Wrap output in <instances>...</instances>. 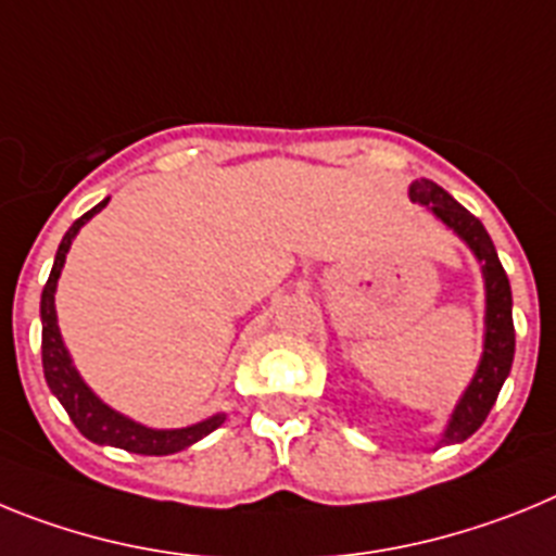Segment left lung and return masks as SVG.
Returning <instances> with one entry per match:
<instances>
[{
    "label": "left lung",
    "mask_w": 556,
    "mask_h": 556,
    "mask_svg": "<svg viewBox=\"0 0 556 556\" xmlns=\"http://www.w3.org/2000/svg\"><path fill=\"white\" fill-rule=\"evenodd\" d=\"M408 198L414 204L431 210L458 240H465L472 257L481 263V277H484V346H481V361L476 366V375L467 383L465 394L458 397L451 419H447L439 445H458L467 437L479 431L490 408L498 400L501 386L509 378L511 358H515V325H511V288L506 279L504 265L498 260V251L492 245L484 224L476 215L458 204L451 192H445L428 178H417L408 187Z\"/></svg>",
    "instance_id": "1"
}]
</instances>
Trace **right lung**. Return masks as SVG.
<instances>
[{"label": "right lung", "mask_w": 556, "mask_h": 556, "mask_svg": "<svg viewBox=\"0 0 556 556\" xmlns=\"http://www.w3.org/2000/svg\"><path fill=\"white\" fill-rule=\"evenodd\" d=\"M105 204H109V198L100 201L98 206H91L86 215H80L70 226L61 245H58L50 279H47L45 293H41V361H45V378L47 386H50V392L55 394L58 403L64 405L77 431L84 433L89 442H94V445L123 447L128 453H142V456H170V453L187 451L190 445H195L198 439L210 437L224 422L226 414H212V417L201 419L195 425H187V428H148V425L137 422V419L114 412L80 378V371L72 364V355L66 350L64 338H61V327H58V277L64 271L72 240L77 238V231L84 229Z\"/></svg>", "instance_id": "obj_1"}]
</instances>
